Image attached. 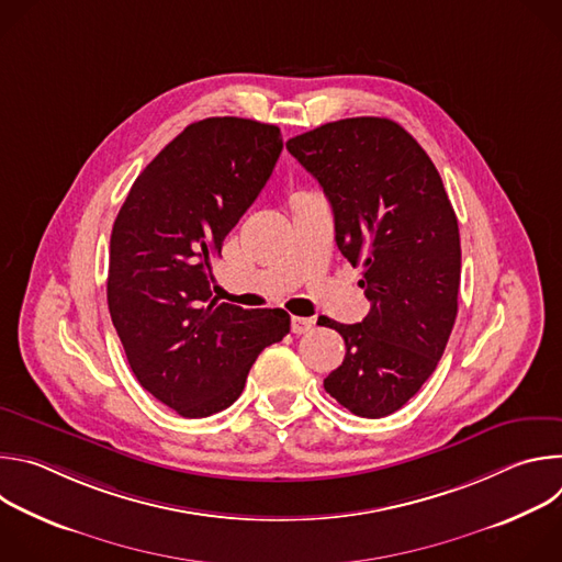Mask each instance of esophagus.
I'll return each mask as SVG.
<instances>
[{
  "label": "esophagus",
  "instance_id": "1",
  "mask_svg": "<svg viewBox=\"0 0 562 562\" xmlns=\"http://www.w3.org/2000/svg\"><path fill=\"white\" fill-rule=\"evenodd\" d=\"M313 325H315L313 317H300V315H293V317H291V331H293L295 336L308 334V331L313 329Z\"/></svg>",
  "mask_w": 562,
  "mask_h": 562
}]
</instances>
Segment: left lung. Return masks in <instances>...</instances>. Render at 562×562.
Here are the masks:
<instances>
[{"instance_id":"left-lung-1","label":"left lung","mask_w":562,"mask_h":562,"mask_svg":"<svg viewBox=\"0 0 562 562\" xmlns=\"http://www.w3.org/2000/svg\"><path fill=\"white\" fill-rule=\"evenodd\" d=\"M323 187L336 245L362 280L371 311L345 338L325 389L362 418H384L420 391L445 353L458 313L460 233L423 146L386 117H349L286 142Z\"/></svg>"}]
</instances>
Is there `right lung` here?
Returning a JSON list of instances; mask_svg holds the SVG:
<instances>
[{
    "mask_svg": "<svg viewBox=\"0 0 562 562\" xmlns=\"http://www.w3.org/2000/svg\"><path fill=\"white\" fill-rule=\"evenodd\" d=\"M282 153L273 124H189L133 182L111 233L106 297L139 384L182 418L231 407L260 351L289 334L282 308L217 302L211 258Z\"/></svg>",
    "mask_w": 562,
    "mask_h": 562,
    "instance_id": "1",
    "label": "right lung"
}]
</instances>
